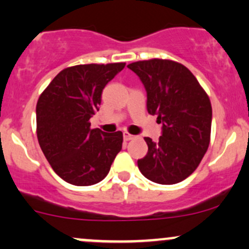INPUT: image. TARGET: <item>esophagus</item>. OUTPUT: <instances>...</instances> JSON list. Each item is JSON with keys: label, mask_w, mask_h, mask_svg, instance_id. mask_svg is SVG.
Returning a JSON list of instances; mask_svg holds the SVG:
<instances>
[{"label": "esophagus", "mask_w": 249, "mask_h": 249, "mask_svg": "<svg viewBox=\"0 0 249 249\" xmlns=\"http://www.w3.org/2000/svg\"><path fill=\"white\" fill-rule=\"evenodd\" d=\"M123 136H124V141H131V139L135 138V136L131 135L129 132H124L123 133Z\"/></svg>", "instance_id": "obj_1"}]
</instances>
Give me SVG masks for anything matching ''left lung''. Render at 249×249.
Instances as JSON below:
<instances>
[{"mask_svg": "<svg viewBox=\"0 0 249 249\" xmlns=\"http://www.w3.org/2000/svg\"><path fill=\"white\" fill-rule=\"evenodd\" d=\"M144 84L147 112L163 124L158 142L145 137L147 154L138 160L141 173L158 184H176L197 169L208 150L212 104L184 65L150 59L127 65Z\"/></svg>", "mask_w": 249, "mask_h": 249, "instance_id": "1", "label": "left lung"}]
</instances>
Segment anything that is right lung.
<instances>
[{"label":"right lung","mask_w":249,"mask_h":249,"mask_svg":"<svg viewBox=\"0 0 249 249\" xmlns=\"http://www.w3.org/2000/svg\"><path fill=\"white\" fill-rule=\"evenodd\" d=\"M125 62L76 65L62 70L40 94L36 135L56 175L73 185L103 181L122 150L123 133L91 129L89 119L102 103L104 87Z\"/></svg>","instance_id":"obj_1"}]
</instances>
